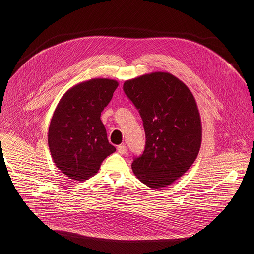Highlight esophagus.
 Segmentation results:
<instances>
[{
    "mask_svg": "<svg viewBox=\"0 0 254 254\" xmlns=\"http://www.w3.org/2000/svg\"><path fill=\"white\" fill-rule=\"evenodd\" d=\"M117 151H118L120 154H124V153H126V151H127V147L123 145H118V146H117Z\"/></svg>",
    "mask_w": 254,
    "mask_h": 254,
    "instance_id": "34e87169",
    "label": "esophagus"
}]
</instances>
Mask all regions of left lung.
<instances>
[{"label":"left lung","instance_id":"8db88e82","mask_svg":"<svg viewBox=\"0 0 254 254\" xmlns=\"http://www.w3.org/2000/svg\"><path fill=\"white\" fill-rule=\"evenodd\" d=\"M123 90L139 109L145 133V150L134 159L132 170L151 189L167 187L198 154L202 128L196 102L181 80L168 72L127 80Z\"/></svg>","mask_w":254,"mask_h":254}]
</instances>
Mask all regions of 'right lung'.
I'll list each match as a JSON object with an SVG mask.
<instances>
[{
	"label": "right lung",
	"mask_w": 254,
	"mask_h": 254,
	"mask_svg": "<svg viewBox=\"0 0 254 254\" xmlns=\"http://www.w3.org/2000/svg\"><path fill=\"white\" fill-rule=\"evenodd\" d=\"M118 82L94 78L81 82L60 100L49 127L48 144L56 166L69 179L84 181L96 175L116 148L110 145L101 113Z\"/></svg>",
	"instance_id": "right-lung-1"
}]
</instances>
